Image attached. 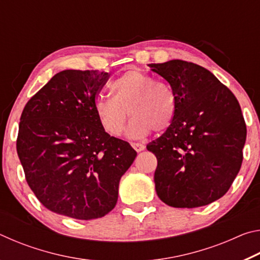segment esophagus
Masks as SVG:
<instances>
[{
	"label": "esophagus",
	"mask_w": 260,
	"mask_h": 260,
	"mask_svg": "<svg viewBox=\"0 0 260 260\" xmlns=\"http://www.w3.org/2000/svg\"><path fill=\"white\" fill-rule=\"evenodd\" d=\"M132 147H133L134 150L138 151V152L144 150V148H146V147H144V144L141 143V142H133V143H132Z\"/></svg>",
	"instance_id": "34e87169"
}]
</instances>
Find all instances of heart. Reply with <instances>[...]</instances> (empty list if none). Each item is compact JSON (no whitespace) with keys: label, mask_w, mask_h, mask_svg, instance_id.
<instances>
[{"label":"heart","mask_w":260,"mask_h":260,"mask_svg":"<svg viewBox=\"0 0 260 260\" xmlns=\"http://www.w3.org/2000/svg\"><path fill=\"white\" fill-rule=\"evenodd\" d=\"M110 90L112 96L95 102L100 124L108 134L122 133L128 111L133 118L126 133L132 139L143 138L152 129L164 132L172 124L177 110L173 91L149 74L129 70L110 82Z\"/></svg>","instance_id":"b5f03b06"}]
</instances>
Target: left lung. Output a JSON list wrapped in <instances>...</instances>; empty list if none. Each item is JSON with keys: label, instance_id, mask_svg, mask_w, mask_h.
<instances>
[{"label": "left lung", "instance_id": "obj_1", "mask_svg": "<svg viewBox=\"0 0 260 260\" xmlns=\"http://www.w3.org/2000/svg\"><path fill=\"white\" fill-rule=\"evenodd\" d=\"M149 67L170 83L177 102L172 124L147 146L157 158V195L173 208L212 203L228 191L243 160L246 126L239 101L190 61Z\"/></svg>", "mask_w": 260, "mask_h": 260}]
</instances>
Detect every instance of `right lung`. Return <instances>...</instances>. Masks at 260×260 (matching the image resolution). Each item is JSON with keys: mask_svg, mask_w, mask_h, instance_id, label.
<instances>
[{"mask_svg": "<svg viewBox=\"0 0 260 260\" xmlns=\"http://www.w3.org/2000/svg\"><path fill=\"white\" fill-rule=\"evenodd\" d=\"M109 73L65 70L26 103L17 152L37 199L79 220L104 217L118 201L120 178L136 151L110 136L95 111Z\"/></svg>", "mask_w": 260, "mask_h": 260, "instance_id": "1", "label": "right lung"}]
</instances>
